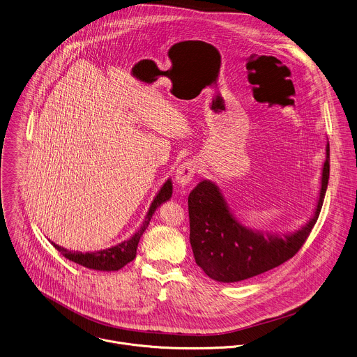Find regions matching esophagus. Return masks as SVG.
<instances>
[{
	"label": "esophagus",
	"instance_id": "1",
	"mask_svg": "<svg viewBox=\"0 0 357 357\" xmlns=\"http://www.w3.org/2000/svg\"><path fill=\"white\" fill-rule=\"evenodd\" d=\"M197 168H199L197 162L193 161V160H188V161L182 162L176 168V171H175V181H176V183L179 186H182V188L189 185L193 181Z\"/></svg>",
	"mask_w": 357,
	"mask_h": 357
}]
</instances>
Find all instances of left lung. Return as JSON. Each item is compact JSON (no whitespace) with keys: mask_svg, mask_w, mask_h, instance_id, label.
<instances>
[{"mask_svg":"<svg viewBox=\"0 0 357 357\" xmlns=\"http://www.w3.org/2000/svg\"><path fill=\"white\" fill-rule=\"evenodd\" d=\"M330 178V144L321 168L320 190L312 218L289 233L244 226L227 206L214 181H202L189 195L190 244L196 264L219 283H236L262 275L292 258L312 231Z\"/></svg>","mask_w":357,"mask_h":357,"instance_id":"1","label":"left lung"}]
</instances>
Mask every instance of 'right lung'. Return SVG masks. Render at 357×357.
<instances>
[{"label": "right lung", "mask_w": 357, "mask_h": 357, "mask_svg": "<svg viewBox=\"0 0 357 357\" xmlns=\"http://www.w3.org/2000/svg\"><path fill=\"white\" fill-rule=\"evenodd\" d=\"M172 197V181L168 178L155 197L151 202V206L149 207V211L144 216V220L138 229V231L128 240L121 241L117 245H113L106 250H99V251H92V252H79V251H70L65 247H61L51 241L54 247L69 261H73L81 266H85L88 269H95V271H103V272H116L124 268L128 262L134 261L137 255V248L138 243L142 237L144 230L147 229L154 211L165 202H168Z\"/></svg>", "instance_id": "1"}]
</instances>
